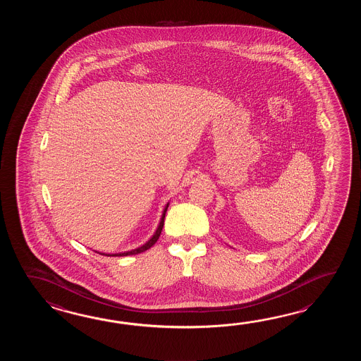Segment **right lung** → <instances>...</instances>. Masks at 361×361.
Returning <instances> with one entry per match:
<instances>
[{"label": "right lung", "mask_w": 361, "mask_h": 361, "mask_svg": "<svg viewBox=\"0 0 361 361\" xmlns=\"http://www.w3.org/2000/svg\"><path fill=\"white\" fill-rule=\"evenodd\" d=\"M168 207H169V204H168V205L165 207V209H164V213H162L160 224H159L157 230H156V232H154V236L148 240V243H146L145 245L140 246V247H138V249L130 250V252H125V253L108 254V257H125V255H134V254L143 253V252L148 250L151 246H154V244H156V241H157L159 238H160V235H161L162 227H164V219H165V214H166ZM102 255H103V254H102ZM106 255H107V254H106Z\"/></svg>", "instance_id": "1"}]
</instances>
